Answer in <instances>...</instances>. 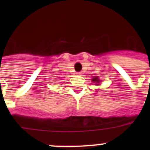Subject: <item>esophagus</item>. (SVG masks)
I'll use <instances>...</instances> for the list:
<instances>
[{
    "label": "esophagus",
    "instance_id": "34e87169",
    "mask_svg": "<svg viewBox=\"0 0 150 150\" xmlns=\"http://www.w3.org/2000/svg\"><path fill=\"white\" fill-rule=\"evenodd\" d=\"M82 75V72H78L77 73V75Z\"/></svg>",
    "mask_w": 150,
    "mask_h": 150
}]
</instances>
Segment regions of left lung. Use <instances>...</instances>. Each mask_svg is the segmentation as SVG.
Listing matches in <instances>:
<instances>
[{"mask_svg": "<svg viewBox=\"0 0 150 150\" xmlns=\"http://www.w3.org/2000/svg\"><path fill=\"white\" fill-rule=\"evenodd\" d=\"M92 81L95 82V83H99V82H100V80L99 79V78L97 77V76H95V77H94V78H93V79H92ZM96 85H97V84H96Z\"/></svg>", "mask_w": 150, "mask_h": 150, "instance_id": "obj_1", "label": "left lung"}]
</instances>
